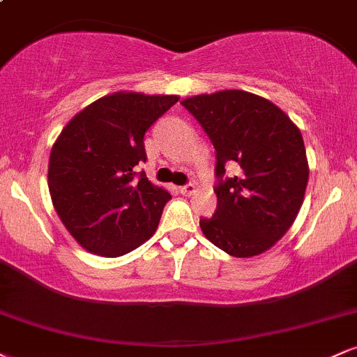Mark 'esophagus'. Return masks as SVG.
Returning <instances> with one entry per match:
<instances>
[{"label":"esophagus","instance_id":"1","mask_svg":"<svg viewBox=\"0 0 357 357\" xmlns=\"http://www.w3.org/2000/svg\"><path fill=\"white\" fill-rule=\"evenodd\" d=\"M196 191H198V186H196L195 183L186 184V186H181V188H179V192H181V195H184V196H191V195H195Z\"/></svg>","mask_w":357,"mask_h":357}]
</instances>
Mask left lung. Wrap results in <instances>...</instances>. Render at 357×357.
Segmentation results:
<instances>
[{
    "instance_id": "8db88e82",
    "label": "left lung",
    "mask_w": 357,
    "mask_h": 357,
    "mask_svg": "<svg viewBox=\"0 0 357 357\" xmlns=\"http://www.w3.org/2000/svg\"><path fill=\"white\" fill-rule=\"evenodd\" d=\"M216 151L215 215L199 221L213 245L236 258L267 252L296 221L309 183L301 129L278 105L247 90L184 99ZM237 173L223 178L224 165Z\"/></svg>"
}]
</instances>
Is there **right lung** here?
<instances>
[{
  "label": "right lung",
  "instance_id": "add662e5",
  "mask_svg": "<svg viewBox=\"0 0 357 357\" xmlns=\"http://www.w3.org/2000/svg\"><path fill=\"white\" fill-rule=\"evenodd\" d=\"M178 100L129 90L109 93L75 114L53 142V208L87 252L122 257L158 230L171 195L144 173L134 178V167L146 161V130Z\"/></svg>",
  "mask_w": 357,
  "mask_h": 357
}]
</instances>
